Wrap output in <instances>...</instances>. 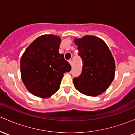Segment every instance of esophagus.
<instances>
[{"label":"esophagus","instance_id":"esophagus-1","mask_svg":"<svg viewBox=\"0 0 135 135\" xmlns=\"http://www.w3.org/2000/svg\"><path fill=\"white\" fill-rule=\"evenodd\" d=\"M69 63H70V64L71 66H72V61L70 60L69 61Z\"/></svg>","mask_w":135,"mask_h":135}]
</instances>
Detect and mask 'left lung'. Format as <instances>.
Wrapping results in <instances>:
<instances>
[{"label": "left lung", "instance_id": "1", "mask_svg": "<svg viewBox=\"0 0 135 135\" xmlns=\"http://www.w3.org/2000/svg\"><path fill=\"white\" fill-rule=\"evenodd\" d=\"M83 61L81 75L74 78L75 88L81 94L95 97L106 91L113 81L115 60L106 43L94 36L74 40Z\"/></svg>", "mask_w": 135, "mask_h": 135}]
</instances>
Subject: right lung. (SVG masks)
<instances>
[{
  "label": "right lung",
  "instance_id": "right-lung-1",
  "mask_svg": "<svg viewBox=\"0 0 135 135\" xmlns=\"http://www.w3.org/2000/svg\"><path fill=\"white\" fill-rule=\"evenodd\" d=\"M61 40L52 35L39 36L26 49L20 60L22 81L34 95L47 98L60 88L63 74L71 66L59 53Z\"/></svg>",
  "mask_w": 135,
  "mask_h": 135
}]
</instances>
